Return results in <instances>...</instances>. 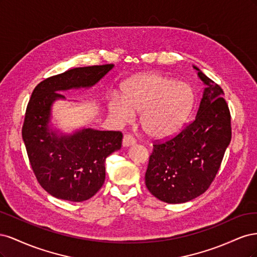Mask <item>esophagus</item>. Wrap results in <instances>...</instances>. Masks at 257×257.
I'll use <instances>...</instances> for the list:
<instances>
[{"label": "esophagus", "mask_w": 257, "mask_h": 257, "mask_svg": "<svg viewBox=\"0 0 257 257\" xmlns=\"http://www.w3.org/2000/svg\"><path fill=\"white\" fill-rule=\"evenodd\" d=\"M135 143H136V141H135V138L133 136L124 135L123 141H122V146L126 148V147H130V146H133Z\"/></svg>", "instance_id": "1"}]
</instances>
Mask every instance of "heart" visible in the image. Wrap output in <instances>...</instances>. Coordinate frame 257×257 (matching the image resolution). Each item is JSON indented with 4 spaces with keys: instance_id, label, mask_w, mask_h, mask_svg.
I'll list each match as a JSON object with an SVG mask.
<instances>
[{
    "instance_id": "obj_1",
    "label": "heart",
    "mask_w": 257,
    "mask_h": 257,
    "mask_svg": "<svg viewBox=\"0 0 257 257\" xmlns=\"http://www.w3.org/2000/svg\"><path fill=\"white\" fill-rule=\"evenodd\" d=\"M194 92L188 83L169 77L147 73L133 77L123 85V96L113 94L108 109L121 123L141 112L139 124L152 138L172 136L181 128L192 110Z\"/></svg>"
}]
</instances>
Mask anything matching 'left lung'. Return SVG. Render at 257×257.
<instances>
[{"label": "left lung", "instance_id": "8db88e82", "mask_svg": "<svg viewBox=\"0 0 257 257\" xmlns=\"http://www.w3.org/2000/svg\"><path fill=\"white\" fill-rule=\"evenodd\" d=\"M193 67L206 85L197 114L177 136L153 145L145 176L147 189L167 204L186 203L207 191L231 139L223 90Z\"/></svg>", "mask_w": 257, "mask_h": 257}]
</instances>
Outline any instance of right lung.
<instances>
[{
	"instance_id": "add662e5",
	"label": "right lung",
	"mask_w": 257,
	"mask_h": 257,
	"mask_svg": "<svg viewBox=\"0 0 257 257\" xmlns=\"http://www.w3.org/2000/svg\"><path fill=\"white\" fill-rule=\"evenodd\" d=\"M113 66L68 69L38 83L31 95L22 139L37 181L59 199L83 201L95 195L105 181V160L120 150L122 134L91 127L62 133L51 122L52 106L65 99L60 92L92 88Z\"/></svg>"
}]
</instances>
